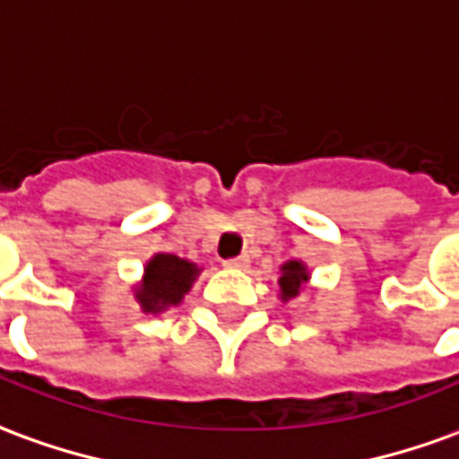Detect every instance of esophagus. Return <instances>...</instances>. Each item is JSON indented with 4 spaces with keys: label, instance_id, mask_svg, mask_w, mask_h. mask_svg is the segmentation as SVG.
Segmentation results:
<instances>
[{
    "label": "esophagus",
    "instance_id": "esophagus-1",
    "mask_svg": "<svg viewBox=\"0 0 459 459\" xmlns=\"http://www.w3.org/2000/svg\"><path fill=\"white\" fill-rule=\"evenodd\" d=\"M227 267H232V270H247L249 267V257L247 255H239V257H232V260H224Z\"/></svg>",
    "mask_w": 459,
    "mask_h": 459
}]
</instances>
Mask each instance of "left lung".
Instances as JSON below:
<instances>
[{
    "instance_id": "1",
    "label": "left lung",
    "mask_w": 459,
    "mask_h": 459,
    "mask_svg": "<svg viewBox=\"0 0 459 459\" xmlns=\"http://www.w3.org/2000/svg\"><path fill=\"white\" fill-rule=\"evenodd\" d=\"M280 272H282V277L277 280V284H280V299H282V302L297 299L299 292H302L309 282L307 264L299 260H290L284 262L282 267H280Z\"/></svg>"
}]
</instances>
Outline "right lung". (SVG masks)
<instances>
[{
  "label": "right lung",
  "instance_id": "add662e5",
  "mask_svg": "<svg viewBox=\"0 0 459 459\" xmlns=\"http://www.w3.org/2000/svg\"><path fill=\"white\" fill-rule=\"evenodd\" d=\"M199 272L202 267H197L195 262L160 252L144 264V274L134 287V299L139 302L142 312H150V315H160L164 309L177 307L192 290Z\"/></svg>",
  "mask_w": 459,
  "mask_h": 459
}]
</instances>
